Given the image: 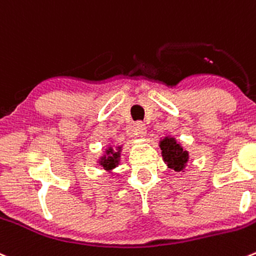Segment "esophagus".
Listing matches in <instances>:
<instances>
[{
	"mask_svg": "<svg viewBox=\"0 0 256 256\" xmlns=\"http://www.w3.org/2000/svg\"><path fill=\"white\" fill-rule=\"evenodd\" d=\"M146 132H148V128L144 122H136L135 124V135L140 136V138H145Z\"/></svg>",
	"mask_w": 256,
	"mask_h": 256,
	"instance_id": "34e87169",
	"label": "esophagus"
}]
</instances>
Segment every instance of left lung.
I'll list each match as a JSON object with an SVG mask.
<instances>
[{"label":"left lung","mask_w":256,"mask_h":256,"mask_svg":"<svg viewBox=\"0 0 256 256\" xmlns=\"http://www.w3.org/2000/svg\"><path fill=\"white\" fill-rule=\"evenodd\" d=\"M161 155L168 168H172L176 172L185 170L188 162V151L184 150L181 144L172 136H165L160 140Z\"/></svg>","instance_id":"8db88e82"}]
</instances>
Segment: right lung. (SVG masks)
Wrapping results in <instances>:
<instances>
[{
	"instance_id": "obj_1",
	"label": "right lung",
	"mask_w": 256,
	"mask_h": 256,
	"mask_svg": "<svg viewBox=\"0 0 256 256\" xmlns=\"http://www.w3.org/2000/svg\"><path fill=\"white\" fill-rule=\"evenodd\" d=\"M121 150H122V145L115 146V148H114L112 145H110L105 150V155L98 158V165L102 166L105 171L111 172L120 164Z\"/></svg>"
}]
</instances>
